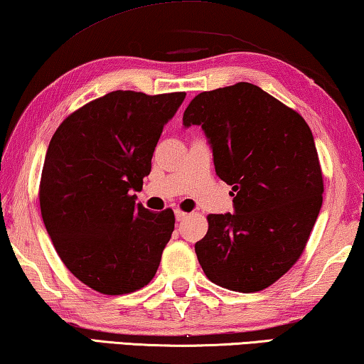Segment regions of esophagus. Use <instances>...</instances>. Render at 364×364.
<instances>
[{
    "label": "esophagus",
    "mask_w": 364,
    "mask_h": 364,
    "mask_svg": "<svg viewBox=\"0 0 364 364\" xmlns=\"http://www.w3.org/2000/svg\"><path fill=\"white\" fill-rule=\"evenodd\" d=\"M175 217H176V220H178V222H181V220L186 219L188 214H186V213H183V210H180V209H176V210H175Z\"/></svg>",
    "instance_id": "obj_1"
}]
</instances>
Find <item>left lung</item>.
Listing matches in <instances>:
<instances>
[{
    "instance_id": "8db88e82",
    "label": "left lung",
    "mask_w": 364,
    "mask_h": 364,
    "mask_svg": "<svg viewBox=\"0 0 364 364\" xmlns=\"http://www.w3.org/2000/svg\"><path fill=\"white\" fill-rule=\"evenodd\" d=\"M183 124L203 127L217 176L234 196V214L208 215V234L194 245L199 264L217 286L262 291L299 259L321 213L323 178L311 129L245 81L199 93Z\"/></svg>"
}]
</instances>
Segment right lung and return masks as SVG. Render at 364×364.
Returning a JSON list of instances; mask_svg holds the SVG:
<instances>
[{
  "instance_id": "obj_1",
  "label": "right lung",
  "mask_w": 364,
  "mask_h": 364,
  "mask_svg": "<svg viewBox=\"0 0 364 364\" xmlns=\"http://www.w3.org/2000/svg\"><path fill=\"white\" fill-rule=\"evenodd\" d=\"M186 93L112 91L65 119L48 144L39 200L53 247L101 294L147 286L175 229L171 209L135 204L165 124Z\"/></svg>"
}]
</instances>
